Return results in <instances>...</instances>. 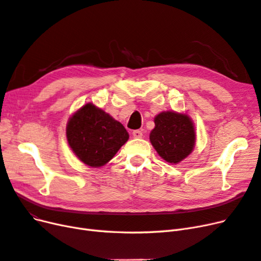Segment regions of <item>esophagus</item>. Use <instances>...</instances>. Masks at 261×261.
Segmentation results:
<instances>
[{"label": "esophagus", "mask_w": 261, "mask_h": 261, "mask_svg": "<svg viewBox=\"0 0 261 261\" xmlns=\"http://www.w3.org/2000/svg\"><path fill=\"white\" fill-rule=\"evenodd\" d=\"M132 136H133V138H136V139H141L143 137V133L140 130H134L132 132Z\"/></svg>", "instance_id": "esophagus-1"}]
</instances>
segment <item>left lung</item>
<instances>
[{"mask_svg":"<svg viewBox=\"0 0 261 261\" xmlns=\"http://www.w3.org/2000/svg\"><path fill=\"white\" fill-rule=\"evenodd\" d=\"M155 128L149 141L158 155L170 164H178L194 149L196 134L194 123L186 114L163 112L155 118Z\"/></svg>","mask_w":261,"mask_h":261,"instance_id":"left-lung-1","label":"left lung"}]
</instances>
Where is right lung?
I'll list each match as a JSON object with an SVG mask.
<instances>
[{
	"instance_id": "1",
	"label": "right lung",
	"mask_w": 261,
	"mask_h": 261,
	"mask_svg": "<svg viewBox=\"0 0 261 261\" xmlns=\"http://www.w3.org/2000/svg\"><path fill=\"white\" fill-rule=\"evenodd\" d=\"M66 136L74 155L93 168L107 164L129 139L119 121L92 103L70 117Z\"/></svg>"
}]
</instances>
